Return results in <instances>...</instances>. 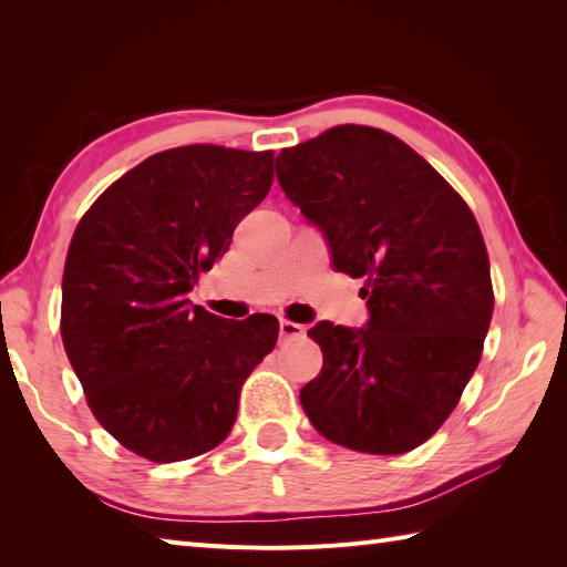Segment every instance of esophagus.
Instances as JSON below:
<instances>
[{
  "mask_svg": "<svg viewBox=\"0 0 567 567\" xmlns=\"http://www.w3.org/2000/svg\"><path fill=\"white\" fill-rule=\"evenodd\" d=\"M279 332L284 339H300L306 337V324H298V322H291V320H281L279 322Z\"/></svg>",
  "mask_w": 567,
  "mask_h": 567,
  "instance_id": "esophagus-1",
  "label": "esophagus"
}]
</instances>
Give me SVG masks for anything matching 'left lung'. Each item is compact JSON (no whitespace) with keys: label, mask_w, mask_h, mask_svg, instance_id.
<instances>
[{"label":"left lung","mask_w":567,"mask_h":567,"mask_svg":"<svg viewBox=\"0 0 567 567\" xmlns=\"http://www.w3.org/2000/svg\"><path fill=\"white\" fill-rule=\"evenodd\" d=\"M276 179L322 230L337 271L367 279L369 322H318L322 371L300 390L312 426L361 454L424 444L458 405L489 320L481 228L430 162L395 135L337 125L281 150Z\"/></svg>","instance_id":"1"}]
</instances>
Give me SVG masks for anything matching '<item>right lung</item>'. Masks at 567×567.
Returning <instances> with one entry per match:
<instances>
[{
  "mask_svg": "<svg viewBox=\"0 0 567 567\" xmlns=\"http://www.w3.org/2000/svg\"><path fill=\"white\" fill-rule=\"evenodd\" d=\"M271 182V150H165L113 182L72 235L62 344L99 424L137 456L216 449L276 344V318L225 320L186 298Z\"/></svg>",
  "mask_w": 567,
  "mask_h": 567,
  "instance_id": "right-lung-1",
  "label": "right lung"
}]
</instances>
